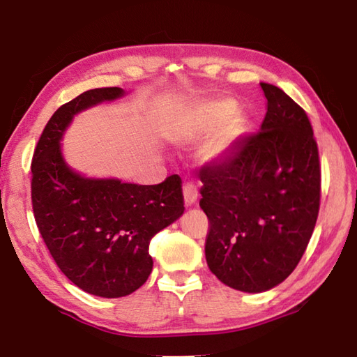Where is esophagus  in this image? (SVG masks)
Instances as JSON below:
<instances>
[{
	"label": "esophagus",
	"mask_w": 357,
	"mask_h": 357,
	"mask_svg": "<svg viewBox=\"0 0 357 357\" xmlns=\"http://www.w3.org/2000/svg\"><path fill=\"white\" fill-rule=\"evenodd\" d=\"M184 193V204L185 206H192V204H195L197 198H198V192H197V187L193 185L192 183H187L183 189Z\"/></svg>",
	"instance_id": "obj_1"
}]
</instances>
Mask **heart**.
Listing matches in <instances>:
<instances>
[{"mask_svg": "<svg viewBox=\"0 0 357 357\" xmlns=\"http://www.w3.org/2000/svg\"><path fill=\"white\" fill-rule=\"evenodd\" d=\"M247 119L231 99H215L189 107L174 118L170 140L178 146H192L206 138L203 160H215L231 153L243 138Z\"/></svg>", "mask_w": 357, "mask_h": 357, "instance_id": "heart-1", "label": "heart"}]
</instances>
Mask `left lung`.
Masks as SVG:
<instances>
[{"label":"left lung","mask_w":357,"mask_h":357,"mask_svg":"<svg viewBox=\"0 0 357 357\" xmlns=\"http://www.w3.org/2000/svg\"><path fill=\"white\" fill-rule=\"evenodd\" d=\"M259 84L268 100L261 128L200 178V208L211 223L208 266L244 293L268 291L293 273L315 228L321 190L305 112L280 88Z\"/></svg>","instance_id":"left-lung-1"}]
</instances>
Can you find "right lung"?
Masks as SVG:
<instances>
[{"label":"right lung","mask_w":357,"mask_h":357,"mask_svg":"<svg viewBox=\"0 0 357 357\" xmlns=\"http://www.w3.org/2000/svg\"><path fill=\"white\" fill-rule=\"evenodd\" d=\"M123 88L84 91L53 113L36 146L33 211L47 249L83 291L123 298L153 271L149 241L184 213L178 174L155 185L89 178L64 159L61 142L78 113L124 98Z\"/></svg>","instance_id":"obj_1"}]
</instances>
